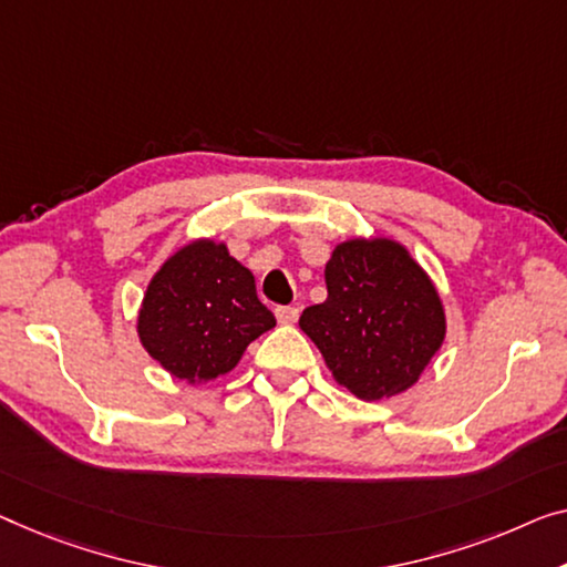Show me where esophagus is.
<instances>
[{
	"label": "esophagus",
	"instance_id": "1",
	"mask_svg": "<svg viewBox=\"0 0 567 567\" xmlns=\"http://www.w3.org/2000/svg\"><path fill=\"white\" fill-rule=\"evenodd\" d=\"M275 316H277V320H280V323L290 326V323H295V320L300 318V310L298 308H290V306H280V308L275 310Z\"/></svg>",
	"mask_w": 567,
	"mask_h": 567
}]
</instances>
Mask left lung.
Returning a JSON list of instances; mask_svg holds the SVG:
<instances>
[{
	"mask_svg": "<svg viewBox=\"0 0 567 567\" xmlns=\"http://www.w3.org/2000/svg\"><path fill=\"white\" fill-rule=\"evenodd\" d=\"M326 287L300 328L336 382L367 402L410 390L445 338L443 302L417 261L396 241L351 239L328 259Z\"/></svg>",
	"mask_w": 567,
	"mask_h": 567,
	"instance_id": "obj_1",
	"label": "left lung"
}]
</instances>
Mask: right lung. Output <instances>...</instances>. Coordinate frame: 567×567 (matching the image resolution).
<instances>
[{
    "mask_svg": "<svg viewBox=\"0 0 567 567\" xmlns=\"http://www.w3.org/2000/svg\"><path fill=\"white\" fill-rule=\"evenodd\" d=\"M275 323L249 269L224 244L203 239L175 251L152 277L137 331L152 359L196 384L231 371Z\"/></svg>",
    "mask_w": 567,
    "mask_h": 567,
    "instance_id": "1",
    "label": "right lung"
}]
</instances>
